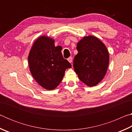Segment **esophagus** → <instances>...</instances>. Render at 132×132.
Masks as SVG:
<instances>
[{"label":"esophagus","mask_w":132,"mask_h":132,"mask_svg":"<svg viewBox=\"0 0 132 132\" xmlns=\"http://www.w3.org/2000/svg\"><path fill=\"white\" fill-rule=\"evenodd\" d=\"M68 61L70 62V63H71V62H72V60H73L72 57H69L68 59Z\"/></svg>","instance_id":"esophagus-1"}]
</instances>
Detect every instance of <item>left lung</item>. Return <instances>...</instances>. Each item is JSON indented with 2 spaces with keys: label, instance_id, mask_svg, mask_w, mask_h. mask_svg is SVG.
Returning <instances> with one entry per match:
<instances>
[{
  "label": "left lung",
  "instance_id": "1",
  "mask_svg": "<svg viewBox=\"0 0 132 132\" xmlns=\"http://www.w3.org/2000/svg\"><path fill=\"white\" fill-rule=\"evenodd\" d=\"M77 50L73 68L78 77L88 86L98 84L108 67L109 53L105 45L97 38L90 35L78 42Z\"/></svg>",
  "mask_w": 132,
  "mask_h": 132
}]
</instances>
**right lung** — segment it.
Listing matches in <instances>:
<instances>
[{"instance_id": "obj_1", "label": "right lung", "mask_w": 132, "mask_h": 132, "mask_svg": "<svg viewBox=\"0 0 132 132\" xmlns=\"http://www.w3.org/2000/svg\"><path fill=\"white\" fill-rule=\"evenodd\" d=\"M54 42L48 37L38 38L28 55L31 75L40 86L50 90L61 83L66 69L71 67L63 58L61 46H55Z\"/></svg>"}]
</instances>
